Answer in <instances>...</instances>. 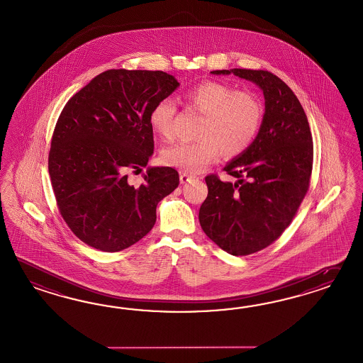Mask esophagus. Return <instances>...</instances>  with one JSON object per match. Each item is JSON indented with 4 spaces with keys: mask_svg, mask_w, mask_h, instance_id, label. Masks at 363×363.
<instances>
[{
    "mask_svg": "<svg viewBox=\"0 0 363 363\" xmlns=\"http://www.w3.org/2000/svg\"><path fill=\"white\" fill-rule=\"evenodd\" d=\"M197 177H192V175H188V174H180V183L182 184H186V183H191V182H194V180H196Z\"/></svg>",
    "mask_w": 363,
    "mask_h": 363,
    "instance_id": "1",
    "label": "esophagus"
}]
</instances>
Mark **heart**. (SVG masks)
Instances as JSON below:
<instances>
[{"instance_id":"1","label":"heart","mask_w":363,"mask_h":363,"mask_svg":"<svg viewBox=\"0 0 363 363\" xmlns=\"http://www.w3.org/2000/svg\"><path fill=\"white\" fill-rule=\"evenodd\" d=\"M186 106L203 116L192 143H177L163 150L160 160L164 166L184 174H197L213 163L223 152L233 158L250 147L258 135L264 117L259 94L237 91L229 84L206 80L186 94ZM177 104L171 99L159 100L151 109L150 126L162 140L175 135Z\"/></svg>"}]
</instances>
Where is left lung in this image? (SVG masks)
I'll list each match as a JSON object with an SVG mask.
<instances>
[{
	"label": "left lung",
	"mask_w": 363,
	"mask_h": 363,
	"mask_svg": "<svg viewBox=\"0 0 363 363\" xmlns=\"http://www.w3.org/2000/svg\"><path fill=\"white\" fill-rule=\"evenodd\" d=\"M257 84L264 117L250 147L223 167L235 183L205 177L208 196L199 221L205 234L232 255H249L277 241L307 195L313 142L307 116L287 84L263 69H221Z\"/></svg>",
	"instance_id": "8db88e82"
}]
</instances>
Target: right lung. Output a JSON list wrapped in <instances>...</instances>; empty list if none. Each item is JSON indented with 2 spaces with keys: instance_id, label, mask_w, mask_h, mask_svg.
Instances as JSON below:
<instances>
[{
  "instance_id": "obj_1",
  "label": "right lung",
  "mask_w": 363,
  "mask_h": 363,
  "mask_svg": "<svg viewBox=\"0 0 363 363\" xmlns=\"http://www.w3.org/2000/svg\"><path fill=\"white\" fill-rule=\"evenodd\" d=\"M179 86L163 71L109 69L65 104L56 122L48 172L65 223L97 250L121 251L157 221V205L179 186L171 167H152L133 186L128 171L154 151L152 106Z\"/></svg>"
}]
</instances>
